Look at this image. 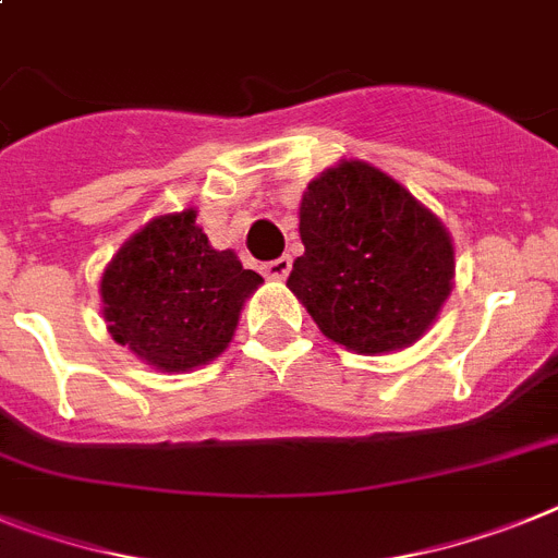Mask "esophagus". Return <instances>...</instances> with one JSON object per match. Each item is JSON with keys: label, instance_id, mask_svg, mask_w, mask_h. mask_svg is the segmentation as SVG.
<instances>
[{"label": "esophagus", "instance_id": "34e87169", "mask_svg": "<svg viewBox=\"0 0 558 558\" xmlns=\"http://www.w3.org/2000/svg\"><path fill=\"white\" fill-rule=\"evenodd\" d=\"M289 271H292V257L289 255H280L275 260H269V264H264V275L269 280H283Z\"/></svg>", "mask_w": 558, "mask_h": 558}]
</instances>
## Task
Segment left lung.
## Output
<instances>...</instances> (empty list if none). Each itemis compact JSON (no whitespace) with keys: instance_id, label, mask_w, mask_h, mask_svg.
<instances>
[{"instance_id":"8db88e82","label":"left lung","mask_w":558,"mask_h":558,"mask_svg":"<svg viewBox=\"0 0 558 558\" xmlns=\"http://www.w3.org/2000/svg\"><path fill=\"white\" fill-rule=\"evenodd\" d=\"M287 287L323 335L383 354L416 343L453 287V243L437 215L366 161H340L306 186Z\"/></svg>"}]
</instances>
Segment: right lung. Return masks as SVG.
Returning <instances> with one entry per match:
<instances>
[{
    "instance_id": "obj_1",
    "label": "right lung",
    "mask_w": 558,
    "mask_h": 558,
    "mask_svg": "<svg viewBox=\"0 0 558 558\" xmlns=\"http://www.w3.org/2000/svg\"><path fill=\"white\" fill-rule=\"evenodd\" d=\"M264 283L232 250H213L195 209L158 215L101 275L112 340L161 372L207 366L229 345L243 301Z\"/></svg>"
}]
</instances>
